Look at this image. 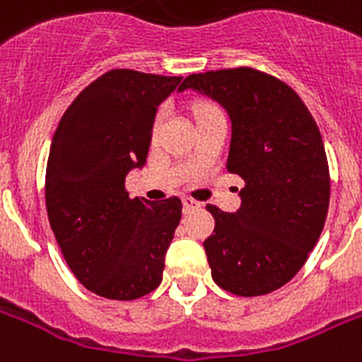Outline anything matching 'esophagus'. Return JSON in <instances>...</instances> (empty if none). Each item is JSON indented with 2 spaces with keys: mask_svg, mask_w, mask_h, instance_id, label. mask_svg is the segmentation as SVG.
<instances>
[{
  "mask_svg": "<svg viewBox=\"0 0 362 362\" xmlns=\"http://www.w3.org/2000/svg\"><path fill=\"white\" fill-rule=\"evenodd\" d=\"M182 205H184V211H186V213H189V211H195V209L202 207V203L194 202V199H189V197H184V199H182Z\"/></svg>",
  "mask_w": 362,
  "mask_h": 362,
  "instance_id": "1",
  "label": "esophagus"
}]
</instances>
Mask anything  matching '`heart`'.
Returning a JSON list of instances; mask_svg holds the SVG:
<instances>
[{
    "label": "heart",
    "instance_id": "heart-1",
    "mask_svg": "<svg viewBox=\"0 0 362 362\" xmlns=\"http://www.w3.org/2000/svg\"><path fill=\"white\" fill-rule=\"evenodd\" d=\"M213 109H215V107L207 105V103H202V105H197V107H195V119H197L199 115H205V113H209V111H213ZM163 117H165V111L160 109L159 115H157V119H155V130L159 128V124H160V120H163Z\"/></svg>",
    "mask_w": 362,
    "mask_h": 362
}]
</instances>
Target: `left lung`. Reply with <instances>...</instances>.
<instances>
[{
	"label": "left lung",
	"instance_id": "1",
	"mask_svg": "<svg viewBox=\"0 0 362 362\" xmlns=\"http://www.w3.org/2000/svg\"><path fill=\"white\" fill-rule=\"evenodd\" d=\"M213 99L232 124L226 170L240 174L242 205H215L203 242L211 276L235 296H264L296 276L317 245L330 203L322 136L290 86L255 69L189 74L178 92Z\"/></svg>",
	"mask_w": 362,
	"mask_h": 362
}]
</instances>
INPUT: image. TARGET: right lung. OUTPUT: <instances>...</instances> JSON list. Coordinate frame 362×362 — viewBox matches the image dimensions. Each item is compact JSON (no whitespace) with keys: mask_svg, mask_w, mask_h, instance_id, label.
<instances>
[{"mask_svg":"<svg viewBox=\"0 0 362 362\" xmlns=\"http://www.w3.org/2000/svg\"><path fill=\"white\" fill-rule=\"evenodd\" d=\"M180 86L182 76L109 71L80 92L53 136L49 224L72 274L107 299H138L163 280L182 202L130 199L124 178L146 165L157 107Z\"/></svg>","mask_w":362,"mask_h":362,"instance_id":"add662e5","label":"right lung"}]
</instances>
